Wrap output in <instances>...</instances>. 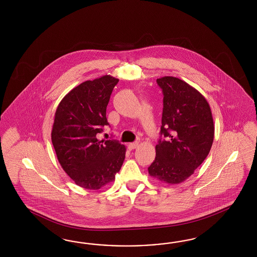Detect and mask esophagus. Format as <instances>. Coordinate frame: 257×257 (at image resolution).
<instances>
[{
	"label": "esophagus",
	"instance_id": "esophagus-1",
	"mask_svg": "<svg viewBox=\"0 0 257 257\" xmlns=\"http://www.w3.org/2000/svg\"><path fill=\"white\" fill-rule=\"evenodd\" d=\"M138 147H139V142H133V143H130L128 145L129 150H134V149L138 148Z\"/></svg>",
	"mask_w": 257,
	"mask_h": 257
}]
</instances>
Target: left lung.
<instances>
[{"label":"left lung","instance_id":"1","mask_svg":"<svg viewBox=\"0 0 257 257\" xmlns=\"http://www.w3.org/2000/svg\"><path fill=\"white\" fill-rule=\"evenodd\" d=\"M163 92V113L156 159L148 168L152 177L180 184L194 173L210 152L214 121L209 103L193 86L179 78L156 80Z\"/></svg>","mask_w":257,"mask_h":257}]
</instances>
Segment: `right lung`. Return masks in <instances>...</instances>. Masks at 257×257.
Returning a JSON list of instances; mask_svg holds the SVG:
<instances>
[{
	"instance_id": "obj_1",
	"label": "right lung",
	"mask_w": 257,
	"mask_h": 257,
	"mask_svg": "<svg viewBox=\"0 0 257 257\" xmlns=\"http://www.w3.org/2000/svg\"><path fill=\"white\" fill-rule=\"evenodd\" d=\"M118 79L103 75L71 89L58 104L52 142L63 170L79 187L97 190L115 180L126 148L117 140H99L109 125L106 106Z\"/></svg>"
}]
</instances>
